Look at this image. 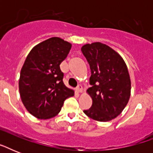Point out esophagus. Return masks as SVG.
I'll return each mask as SVG.
<instances>
[{
    "label": "esophagus",
    "instance_id": "1",
    "mask_svg": "<svg viewBox=\"0 0 153 153\" xmlns=\"http://www.w3.org/2000/svg\"><path fill=\"white\" fill-rule=\"evenodd\" d=\"M76 92L78 94H81L82 92V87L81 86H79L76 88Z\"/></svg>",
    "mask_w": 153,
    "mask_h": 153
}]
</instances>
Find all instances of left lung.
Here are the masks:
<instances>
[{"instance_id": "left-lung-1", "label": "left lung", "mask_w": 153, "mask_h": 153, "mask_svg": "<svg viewBox=\"0 0 153 153\" xmlns=\"http://www.w3.org/2000/svg\"><path fill=\"white\" fill-rule=\"evenodd\" d=\"M81 50L91 67L92 85L86 91L92 106L84 114L95 121H111L123 111L130 98L128 67L118 53L100 42L85 44Z\"/></svg>"}]
</instances>
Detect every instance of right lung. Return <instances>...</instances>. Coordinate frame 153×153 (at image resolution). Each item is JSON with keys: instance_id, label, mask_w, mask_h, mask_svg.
Instances as JSON below:
<instances>
[{"instance_id": "right-lung-1", "label": "right lung", "mask_w": 153, "mask_h": 153, "mask_svg": "<svg viewBox=\"0 0 153 153\" xmlns=\"http://www.w3.org/2000/svg\"><path fill=\"white\" fill-rule=\"evenodd\" d=\"M71 46L59 37H51L36 45L25 59L19 79L20 95L26 109L36 118H52L64 101L74 96V91L63 83L59 67Z\"/></svg>"}]
</instances>
